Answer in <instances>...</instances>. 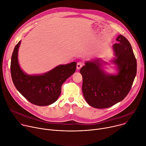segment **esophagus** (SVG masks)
<instances>
[{
  "label": "esophagus",
  "instance_id": "obj_1",
  "mask_svg": "<svg viewBox=\"0 0 146 146\" xmlns=\"http://www.w3.org/2000/svg\"><path fill=\"white\" fill-rule=\"evenodd\" d=\"M83 66V63L82 62H77V69L78 70V69H80Z\"/></svg>",
  "mask_w": 146,
  "mask_h": 146
}]
</instances>
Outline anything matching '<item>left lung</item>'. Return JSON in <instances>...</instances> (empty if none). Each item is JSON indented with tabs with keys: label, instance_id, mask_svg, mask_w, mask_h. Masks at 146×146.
<instances>
[{
	"label": "left lung",
	"instance_id": "left-lung-1",
	"mask_svg": "<svg viewBox=\"0 0 146 146\" xmlns=\"http://www.w3.org/2000/svg\"><path fill=\"white\" fill-rule=\"evenodd\" d=\"M113 45L117 65V75L105 74L98 62H87L80 72L83 77L82 91L87 102L92 107L107 108L123 100L133 85L137 73V62L131 46L122 35Z\"/></svg>",
	"mask_w": 146,
	"mask_h": 146
}]
</instances>
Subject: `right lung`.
Returning a JSON list of instances; mask_svg holds the SVG:
<instances>
[{
  "instance_id": "obj_1",
  "label": "right lung",
  "mask_w": 146,
  "mask_h": 146,
  "mask_svg": "<svg viewBox=\"0 0 146 146\" xmlns=\"http://www.w3.org/2000/svg\"><path fill=\"white\" fill-rule=\"evenodd\" d=\"M21 41L12 54L10 71L17 90L31 103L46 106L55 102L61 94L62 84L76 71V62L59 65L50 72L38 76H29L20 69L18 63V50Z\"/></svg>"
}]
</instances>
